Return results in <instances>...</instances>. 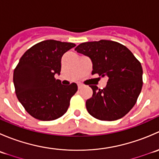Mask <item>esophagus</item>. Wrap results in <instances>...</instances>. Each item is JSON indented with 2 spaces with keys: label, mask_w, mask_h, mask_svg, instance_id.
Here are the masks:
<instances>
[{
  "label": "esophagus",
  "mask_w": 159,
  "mask_h": 159,
  "mask_svg": "<svg viewBox=\"0 0 159 159\" xmlns=\"http://www.w3.org/2000/svg\"><path fill=\"white\" fill-rule=\"evenodd\" d=\"M82 84H78V89H81V88H82Z\"/></svg>",
  "instance_id": "esophagus-1"
}]
</instances>
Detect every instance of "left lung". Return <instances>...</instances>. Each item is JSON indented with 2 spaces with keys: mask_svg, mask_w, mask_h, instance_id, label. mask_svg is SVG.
I'll return each mask as SVG.
<instances>
[{
  "mask_svg": "<svg viewBox=\"0 0 159 159\" xmlns=\"http://www.w3.org/2000/svg\"><path fill=\"white\" fill-rule=\"evenodd\" d=\"M75 50L91 59L92 75L108 78L103 89L90 85L93 94L86 101L89 113L102 121L124 117L135 105L142 91L140 62L125 46L108 40L81 43Z\"/></svg>",
  "mask_w": 159,
  "mask_h": 159,
  "instance_id": "1",
  "label": "left lung"
}]
</instances>
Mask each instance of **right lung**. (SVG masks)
I'll list each match as a JSON object with an SVG mask.
<instances>
[{"label": "right lung", "mask_w": 159, "mask_h": 159, "mask_svg": "<svg viewBox=\"0 0 159 159\" xmlns=\"http://www.w3.org/2000/svg\"><path fill=\"white\" fill-rule=\"evenodd\" d=\"M74 47L73 43L47 40L32 46L20 57L13 77L15 93L34 118L52 121L68 111L78 85H63L54 75H60L63 54Z\"/></svg>", "instance_id": "1"}]
</instances>
